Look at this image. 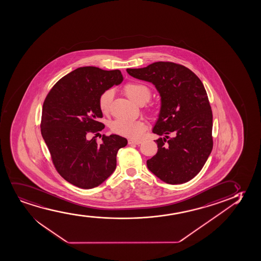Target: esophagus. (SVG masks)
Instances as JSON below:
<instances>
[{"label":"esophagus","instance_id":"obj_1","mask_svg":"<svg viewBox=\"0 0 261 261\" xmlns=\"http://www.w3.org/2000/svg\"><path fill=\"white\" fill-rule=\"evenodd\" d=\"M141 140H134V139H129L128 140V144L129 145H139V144H141Z\"/></svg>","mask_w":261,"mask_h":261}]
</instances>
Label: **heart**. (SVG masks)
Returning a JSON list of instances; mask_svg holds the SVG:
<instances>
[{"label": "heart", "mask_w": 261, "mask_h": 261, "mask_svg": "<svg viewBox=\"0 0 261 261\" xmlns=\"http://www.w3.org/2000/svg\"><path fill=\"white\" fill-rule=\"evenodd\" d=\"M123 93L132 102L136 104L139 102L145 104L151 98V90L140 83H128L123 87ZM112 100L113 92L111 90H107L99 96V109L104 115L109 112ZM110 128L113 132L117 133L119 135L138 139L144 135L146 126L142 121H126L118 119L111 123Z\"/></svg>", "instance_id": "heart-1"}]
</instances>
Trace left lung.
<instances>
[{
	"instance_id": "obj_1",
	"label": "left lung",
	"mask_w": 261,
	"mask_h": 261,
	"mask_svg": "<svg viewBox=\"0 0 261 261\" xmlns=\"http://www.w3.org/2000/svg\"><path fill=\"white\" fill-rule=\"evenodd\" d=\"M130 76L155 86L162 106L152 132L158 152L146 162L149 170L169 185L192 180L213 149V113L201 80L191 69L171 62L127 69Z\"/></svg>"
}]
</instances>
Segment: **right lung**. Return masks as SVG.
Listing matches in <instances>:
<instances>
[{"label":"right lung","instance_id":"right-lung-1","mask_svg":"<svg viewBox=\"0 0 261 261\" xmlns=\"http://www.w3.org/2000/svg\"><path fill=\"white\" fill-rule=\"evenodd\" d=\"M122 80L119 69L80 67L56 83L44 100L41 135L57 172L79 188H94L109 178L119 149L128 143L115 134L103 135L100 145L95 137L88 139L105 128L99 122V96Z\"/></svg>","mask_w":261,"mask_h":261}]
</instances>
